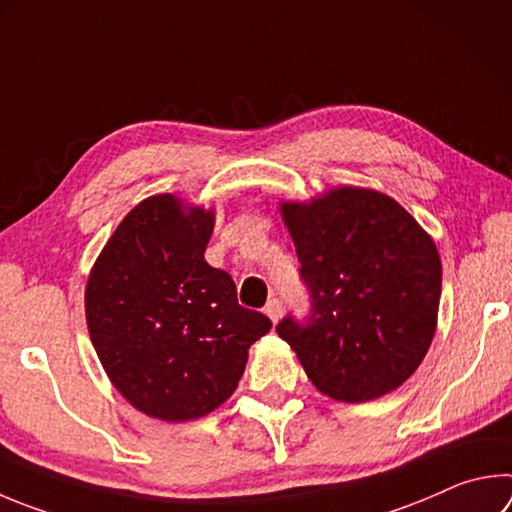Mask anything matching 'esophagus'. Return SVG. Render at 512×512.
Masks as SVG:
<instances>
[{
  "instance_id": "1",
  "label": "esophagus",
  "mask_w": 512,
  "mask_h": 512,
  "mask_svg": "<svg viewBox=\"0 0 512 512\" xmlns=\"http://www.w3.org/2000/svg\"><path fill=\"white\" fill-rule=\"evenodd\" d=\"M264 313H266L268 318H271L273 322H277V320L282 318V302L275 300V297H273V300H268V304L264 306Z\"/></svg>"
}]
</instances>
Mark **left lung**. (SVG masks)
<instances>
[{
	"mask_svg": "<svg viewBox=\"0 0 512 512\" xmlns=\"http://www.w3.org/2000/svg\"><path fill=\"white\" fill-rule=\"evenodd\" d=\"M311 318H284L277 336L320 394L367 403L401 387L432 345L441 300L434 239L387 194L340 185L282 201Z\"/></svg>",
	"mask_w": 512,
	"mask_h": 512,
	"instance_id": "obj_1",
	"label": "left lung"
}]
</instances>
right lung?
<instances>
[{"mask_svg":"<svg viewBox=\"0 0 512 512\" xmlns=\"http://www.w3.org/2000/svg\"><path fill=\"white\" fill-rule=\"evenodd\" d=\"M212 228V210L170 192L147 197L107 239L85 288L89 336L111 385L165 423L226 403L250 345L271 331L203 257Z\"/></svg>","mask_w":512,"mask_h":512,"instance_id":"obj_1","label":"right lung"}]
</instances>
